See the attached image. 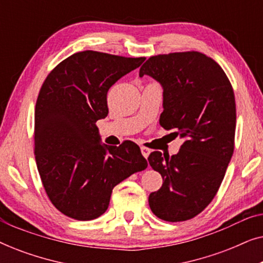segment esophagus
Instances as JSON below:
<instances>
[{
	"instance_id": "obj_1",
	"label": "esophagus",
	"mask_w": 263,
	"mask_h": 263,
	"mask_svg": "<svg viewBox=\"0 0 263 263\" xmlns=\"http://www.w3.org/2000/svg\"><path fill=\"white\" fill-rule=\"evenodd\" d=\"M149 152H151V151L147 148V147H143V146L141 147V153H142V156L145 157V158H147V157L149 156Z\"/></svg>"
}]
</instances>
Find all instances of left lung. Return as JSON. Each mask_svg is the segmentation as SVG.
<instances>
[{"mask_svg": "<svg viewBox=\"0 0 263 263\" xmlns=\"http://www.w3.org/2000/svg\"><path fill=\"white\" fill-rule=\"evenodd\" d=\"M139 75L160 82L159 123L184 139L176 156L149 154V165L163 177L161 188L149 194V207L165 221L189 220L217 195L235 149L232 85L221 67L199 51L151 56Z\"/></svg>", "mask_w": 263, "mask_h": 263, "instance_id": "1", "label": "left lung"}]
</instances>
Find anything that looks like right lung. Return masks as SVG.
Masks as SVG:
<instances>
[{
	"label": "right lung",
	"instance_id": "obj_1",
	"mask_svg": "<svg viewBox=\"0 0 263 263\" xmlns=\"http://www.w3.org/2000/svg\"><path fill=\"white\" fill-rule=\"evenodd\" d=\"M145 60L86 50L43 82L34 109L35 163L49 200L67 217H100L114 186L148 165L134 142L103 146L96 125L109 114V88Z\"/></svg>",
	"mask_w": 263,
	"mask_h": 263
}]
</instances>
